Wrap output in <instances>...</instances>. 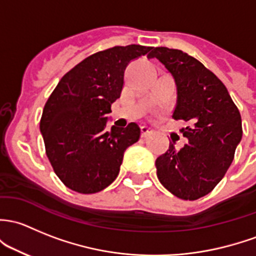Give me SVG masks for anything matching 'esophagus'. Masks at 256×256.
<instances>
[{"label": "esophagus", "mask_w": 256, "mask_h": 256, "mask_svg": "<svg viewBox=\"0 0 256 256\" xmlns=\"http://www.w3.org/2000/svg\"><path fill=\"white\" fill-rule=\"evenodd\" d=\"M153 134V130L150 128H148V126L144 125L141 128V136L142 137H148L150 135H152Z\"/></svg>", "instance_id": "obj_1"}]
</instances>
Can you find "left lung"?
<instances>
[{"label": "left lung", "instance_id": "left-lung-1", "mask_svg": "<svg viewBox=\"0 0 256 256\" xmlns=\"http://www.w3.org/2000/svg\"><path fill=\"white\" fill-rule=\"evenodd\" d=\"M160 60L176 84L174 120L188 144L176 142L156 160L160 184L176 198L198 200L214 190L230 168L240 142L242 118L227 88L200 61L182 50L154 48L147 56Z\"/></svg>", "mask_w": 256, "mask_h": 256}]
</instances>
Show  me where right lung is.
I'll use <instances>...</instances> for the list:
<instances>
[{"label":"right lung","mask_w":256,"mask_h":256,"mask_svg":"<svg viewBox=\"0 0 256 256\" xmlns=\"http://www.w3.org/2000/svg\"><path fill=\"white\" fill-rule=\"evenodd\" d=\"M150 46H114L93 54L60 80L42 110L40 132L56 176L68 189L94 194L119 174L124 152L138 141L141 128L106 130L112 104L120 98L126 66L150 55Z\"/></svg>","instance_id":"right-lung-1"}]
</instances>
